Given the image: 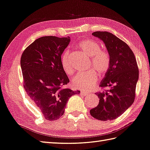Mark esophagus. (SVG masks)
<instances>
[{"label":"esophagus","instance_id":"1","mask_svg":"<svg viewBox=\"0 0 150 150\" xmlns=\"http://www.w3.org/2000/svg\"><path fill=\"white\" fill-rule=\"evenodd\" d=\"M81 94L82 95H83V96H86V95H88V93H87V92H86V91H81Z\"/></svg>","mask_w":150,"mask_h":150}]
</instances>
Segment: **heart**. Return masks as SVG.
Wrapping results in <instances>:
<instances>
[{
    "label": "heart",
    "mask_w": 150,
    "mask_h": 150,
    "mask_svg": "<svg viewBox=\"0 0 150 150\" xmlns=\"http://www.w3.org/2000/svg\"><path fill=\"white\" fill-rule=\"evenodd\" d=\"M79 49L90 58L89 68L95 69L101 75H104L109 69L110 57L107 52L101 50V46L95 41L83 40L76 45ZM61 64L63 70L68 75L74 73V68L69 61V53L65 50L61 56ZM94 70V71H95ZM93 69L84 74H79L71 80V84L75 88L90 90L98 81V74Z\"/></svg>",
    "instance_id": "heart-1"
}]
</instances>
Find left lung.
Here are the masks:
<instances>
[{"mask_svg": "<svg viewBox=\"0 0 150 150\" xmlns=\"http://www.w3.org/2000/svg\"><path fill=\"white\" fill-rule=\"evenodd\" d=\"M92 34L105 43L110 57V66L100 84L102 88L109 89L96 93L99 103L90 110V114L96 120H112L134 102L139 79L137 61L129 46L112 33L96 31Z\"/></svg>", "mask_w": 150, "mask_h": 150, "instance_id": "obj_1", "label": "left lung"}]
</instances>
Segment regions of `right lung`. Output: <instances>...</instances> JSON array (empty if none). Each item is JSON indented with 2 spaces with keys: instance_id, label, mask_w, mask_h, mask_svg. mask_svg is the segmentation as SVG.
Segmentation results:
<instances>
[{
  "instance_id": "1",
  "label": "right lung",
  "mask_w": 150,
  "mask_h": 150,
  "mask_svg": "<svg viewBox=\"0 0 150 150\" xmlns=\"http://www.w3.org/2000/svg\"><path fill=\"white\" fill-rule=\"evenodd\" d=\"M69 42V37H41L21 57L24 89L47 120L59 119L69 97L80 93L63 88L69 80L62 67L61 55Z\"/></svg>"
}]
</instances>
